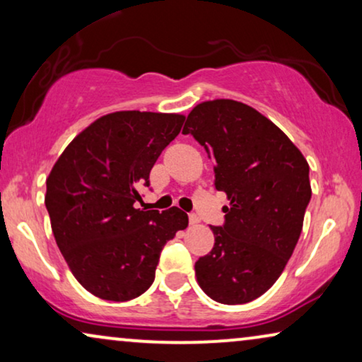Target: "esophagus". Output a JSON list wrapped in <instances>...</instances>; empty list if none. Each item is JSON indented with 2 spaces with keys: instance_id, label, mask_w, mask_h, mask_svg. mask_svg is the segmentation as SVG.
Masks as SVG:
<instances>
[{
  "instance_id": "34e87169",
  "label": "esophagus",
  "mask_w": 362,
  "mask_h": 362,
  "mask_svg": "<svg viewBox=\"0 0 362 362\" xmlns=\"http://www.w3.org/2000/svg\"><path fill=\"white\" fill-rule=\"evenodd\" d=\"M189 224H191V226L199 224V217H197L196 214H189Z\"/></svg>"
}]
</instances>
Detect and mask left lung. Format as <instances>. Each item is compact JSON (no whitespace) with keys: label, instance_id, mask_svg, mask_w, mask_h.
Returning a JSON list of instances; mask_svg holds the SVG:
<instances>
[{"label":"left lung","instance_id":"8db88e82","mask_svg":"<svg viewBox=\"0 0 362 362\" xmlns=\"http://www.w3.org/2000/svg\"><path fill=\"white\" fill-rule=\"evenodd\" d=\"M216 163V189L229 206L214 247L196 262L197 284L224 305L264 295L284 272L311 199L310 166L275 123L242 102L217 98L192 108L182 128Z\"/></svg>","mask_w":362,"mask_h":362}]
</instances>
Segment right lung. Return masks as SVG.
<instances>
[{
    "mask_svg": "<svg viewBox=\"0 0 362 362\" xmlns=\"http://www.w3.org/2000/svg\"><path fill=\"white\" fill-rule=\"evenodd\" d=\"M177 113L115 112L90 123L59 156L46 207L59 250L87 291L128 301L150 288L160 254L187 214L136 209L161 151L180 135Z\"/></svg>",
    "mask_w": 362,
    "mask_h": 362,
    "instance_id": "right-lung-1",
    "label": "right lung"
}]
</instances>
